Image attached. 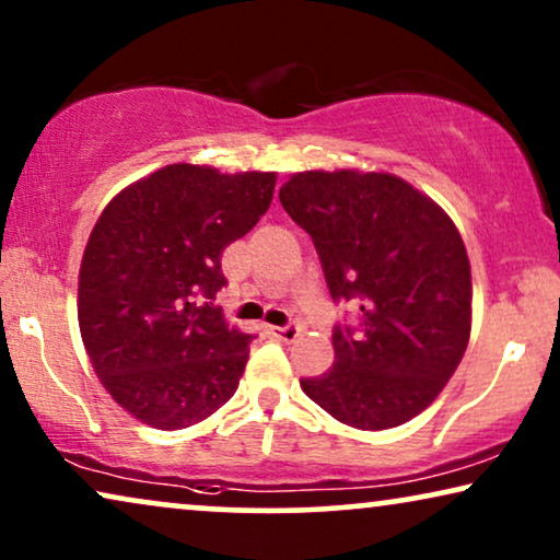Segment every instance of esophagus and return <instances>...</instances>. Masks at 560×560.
<instances>
[{
    "instance_id": "obj_1",
    "label": "esophagus",
    "mask_w": 560,
    "mask_h": 560,
    "mask_svg": "<svg viewBox=\"0 0 560 560\" xmlns=\"http://www.w3.org/2000/svg\"><path fill=\"white\" fill-rule=\"evenodd\" d=\"M270 334L280 341H295L301 336V326L298 324H285V326H272Z\"/></svg>"
}]
</instances>
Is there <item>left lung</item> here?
<instances>
[{"label":"left lung","mask_w":560,"mask_h":560,"mask_svg":"<svg viewBox=\"0 0 560 560\" xmlns=\"http://www.w3.org/2000/svg\"><path fill=\"white\" fill-rule=\"evenodd\" d=\"M280 203L311 234L328 293L359 305L334 326V366L301 380L328 416L359 431L408 423L462 362L471 331V267L454 221L389 173L308 171Z\"/></svg>","instance_id":"left-lung-1"}]
</instances>
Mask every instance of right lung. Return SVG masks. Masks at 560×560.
Masks as SVG:
<instances>
[{"mask_svg":"<svg viewBox=\"0 0 560 560\" xmlns=\"http://www.w3.org/2000/svg\"><path fill=\"white\" fill-rule=\"evenodd\" d=\"M275 173L167 165L114 196L89 236L79 326L91 364L127 412L178 431L240 387L249 341L217 293L221 252L270 209Z\"/></svg>","mask_w":560,"mask_h":560,"instance_id":"add662e5","label":"right lung"}]
</instances>
